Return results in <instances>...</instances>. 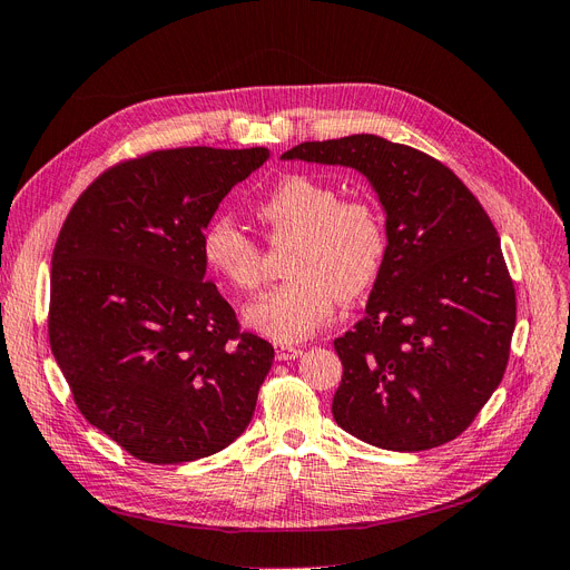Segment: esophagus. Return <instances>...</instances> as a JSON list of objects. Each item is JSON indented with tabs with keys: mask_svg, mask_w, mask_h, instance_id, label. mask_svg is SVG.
Instances as JSON below:
<instances>
[{
	"mask_svg": "<svg viewBox=\"0 0 570 570\" xmlns=\"http://www.w3.org/2000/svg\"><path fill=\"white\" fill-rule=\"evenodd\" d=\"M303 354L301 347H291V345H277V360L279 362H291V360H298Z\"/></svg>",
	"mask_w": 570,
	"mask_h": 570,
	"instance_id": "34e87169",
	"label": "esophagus"
}]
</instances>
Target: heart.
<instances>
[{
	"instance_id": "obj_1",
	"label": "heart",
	"mask_w": 570,
	"mask_h": 570,
	"mask_svg": "<svg viewBox=\"0 0 570 570\" xmlns=\"http://www.w3.org/2000/svg\"><path fill=\"white\" fill-rule=\"evenodd\" d=\"M267 239H296L288 282L246 307L250 328L279 343H298L331 320L338 305L362 298L381 277L387 232L381 208L366 197H343L335 185L293 174L258 202ZM202 258L232 288L256 291L265 279L258 242L229 216L210 218L202 232Z\"/></svg>"
}]
</instances>
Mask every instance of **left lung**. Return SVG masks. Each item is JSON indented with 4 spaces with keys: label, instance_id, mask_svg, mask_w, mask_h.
Segmentation results:
<instances>
[{
    "label": "left lung",
    "instance_id": "8db88e82",
    "mask_svg": "<svg viewBox=\"0 0 570 570\" xmlns=\"http://www.w3.org/2000/svg\"><path fill=\"white\" fill-rule=\"evenodd\" d=\"M284 159L356 168L387 214L364 320L333 341L343 362L335 423L387 451L460 436L500 385L517 324L489 214L449 166L373 134L301 142Z\"/></svg>",
    "mask_w": 570,
    "mask_h": 570
}]
</instances>
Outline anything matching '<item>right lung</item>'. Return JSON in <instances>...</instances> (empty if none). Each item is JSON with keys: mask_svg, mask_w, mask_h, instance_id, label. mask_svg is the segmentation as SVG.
Segmentation results:
<instances>
[{"mask_svg": "<svg viewBox=\"0 0 570 570\" xmlns=\"http://www.w3.org/2000/svg\"><path fill=\"white\" fill-rule=\"evenodd\" d=\"M265 147H176L102 171L60 227L49 343L94 428L178 465L229 446L256 411L274 347L204 279L202 232Z\"/></svg>", "mask_w": 570, "mask_h": 570, "instance_id": "obj_1", "label": "right lung"}]
</instances>
